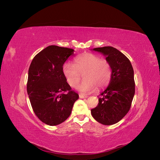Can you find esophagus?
Returning <instances> with one entry per match:
<instances>
[{"instance_id": "esophagus-1", "label": "esophagus", "mask_w": 160, "mask_h": 160, "mask_svg": "<svg viewBox=\"0 0 160 160\" xmlns=\"http://www.w3.org/2000/svg\"><path fill=\"white\" fill-rule=\"evenodd\" d=\"M79 98H80L81 99H84V98H88V96H85V95H79Z\"/></svg>"}]
</instances>
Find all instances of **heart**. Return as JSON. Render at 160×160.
I'll return each mask as SVG.
<instances>
[{"mask_svg":"<svg viewBox=\"0 0 160 160\" xmlns=\"http://www.w3.org/2000/svg\"><path fill=\"white\" fill-rule=\"evenodd\" d=\"M63 72L67 83L72 88H77L83 75L84 80L78 87L79 91L83 94L91 93L97 88L101 89L108 85L112 75L110 62L91 52L77 57L74 65L65 64Z\"/></svg>","mask_w":160,"mask_h":160,"instance_id":"obj_1","label":"heart"}]
</instances>
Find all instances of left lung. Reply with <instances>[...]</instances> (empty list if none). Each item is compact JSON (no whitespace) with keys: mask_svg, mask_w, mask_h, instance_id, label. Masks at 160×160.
I'll list each match as a JSON object with an SVG mask.
<instances>
[{"mask_svg":"<svg viewBox=\"0 0 160 160\" xmlns=\"http://www.w3.org/2000/svg\"><path fill=\"white\" fill-rule=\"evenodd\" d=\"M94 51L106 57L112 69L109 86L99 96L98 105L91 110L99 123L109 125L119 122L130 109L135 94L133 67L128 58L113 47H98Z\"/></svg>","mask_w":160,"mask_h":160,"instance_id":"1","label":"left lung"}]
</instances>
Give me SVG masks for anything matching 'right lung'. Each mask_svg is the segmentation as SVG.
<instances>
[{"label":"right lung","mask_w":160,"mask_h":160,"mask_svg":"<svg viewBox=\"0 0 160 160\" xmlns=\"http://www.w3.org/2000/svg\"><path fill=\"white\" fill-rule=\"evenodd\" d=\"M74 50L50 45L33 58L27 89L34 113L47 125H59L68 118L79 95L67 83L62 66Z\"/></svg>","instance_id":"obj_1"}]
</instances>
